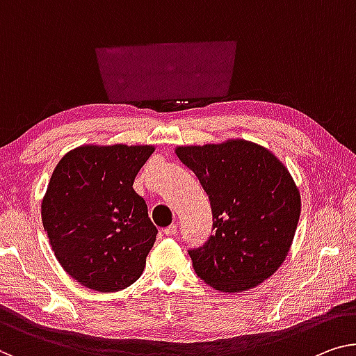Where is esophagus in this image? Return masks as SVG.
<instances>
[{"instance_id": "esophagus-1", "label": "esophagus", "mask_w": 356, "mask_h": 356, "mask_svg": "<svg viewBox=\"0 0 356 356\" xmlns=\"http://www.w3.org/2000/svg\"><path fill=\"white\" fill-rule=\"evenodd\" d=\"M177 233V225L176 224H171L169 227H166V229H164V235H168V236H174Z\"/></svg>"}]
</instances>
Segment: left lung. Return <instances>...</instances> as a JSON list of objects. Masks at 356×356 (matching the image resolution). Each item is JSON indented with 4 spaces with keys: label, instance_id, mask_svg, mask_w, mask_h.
I'll list each match as a JSON object with an SVG mask.
<instances>
[{
    "label": "left lung",
    "instance_id": "1",
    "mask_svg": "<svg viewBox=\"0 0 356 356\" xmlns=\"http://www.w3.org/2000/svg\"><path fill=\"white\" fill-rule=\"evenodd\" d=\"M176 155L209 195L216 229L188 251L198 277L220 293H243L268 280L293 245L300 192L268 148L245 139L179 145Z\"/></svg>",
    "mask_w": 356,
    "mask_h": 356
}]
</instances>
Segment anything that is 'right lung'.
<instances>
[{"label": "right lung", "instance_id": "obj_1", "mask_svg": "<svg viewBox=\"0 0 356 356\" xmlns=\"http://www.w3.org/2000/svg\"><path fill=\"white\" fill-rule=\"evenodd\" d=\"M153 152V145H79L52 172L42 227L62 268L89 289L121 291L144 272L158 230L132 184Z\"/></svg>", "mask_w": 356, "mask_h": 356}]
</instances>
